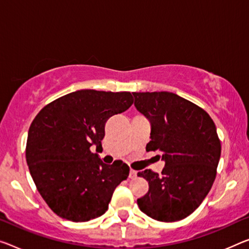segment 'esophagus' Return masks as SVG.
Returning <instances> with one entry per match:
<instances>
[{"label": "esophagus", "mask_w": 249, "mask_h": 249, "mask_svg": "<svg viewBox=\"0 0 249 249\" xmlns=\"http://www.w3.org/2000/svg\"><path fill=\"white\" fill-rule=\"evenodd\" d=\"M137 177V171L136 170H133V169H131L130 170V174H129V178H131V179H133V178H136Z\"/></svg>", "instance_id": "34e87169"}]
</instances>
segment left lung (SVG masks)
<instances>
[{
    "label": "left lung",
    "mask_w": 249,
    "mask_h": 249,
    "mask_svg": "<svg viewBox=\"0 0 249 249\" xmlns=\"http://www.w3.org/2000/svg\"><path fill=\"white\" fill-rule=\"evenodd\" d=\"M132 94L136 108L151 122L146 150L160 151L166 162L160 175L138 173L149 183L138 206L152 219L181 220L199 207L215 181L221 152L216 125L204 109L175 93Z\"/></svg>",
    "instance_id": "left-lung-1"
}]
</instances>
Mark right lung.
Wrapping results in <instances>:
<instances>
[{
  "label": "right lung",
  "instance_id": "obj_1",
  "mask_svg": "<svg viewBox=\"0 0 249 249\" xmlns=\"http://www.w3.org/2000/svg\"><path fill=\"white\" fill-rule=\"evenodd\" d=\"M132 103L127 91L79 90L48 103L33 119L26 162L37 191L59 217L81 223L108 210L130 168L122 161L103 163L91 146L101 148L107 120Z\"/></svg>",
  "mask_w": 249,
  "mask_h": 249
}]
</instances>
